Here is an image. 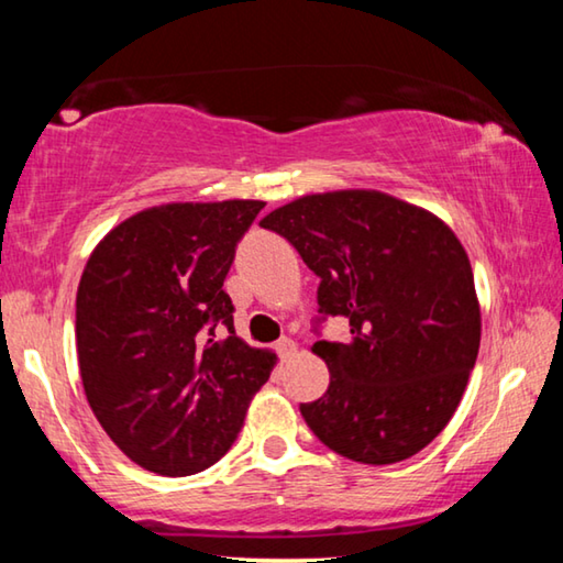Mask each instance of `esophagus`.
<instances>
[{"label": "esophagus", "instance_id": "esophagus-1", "mask_svg": "<svg viewBox=\"0 0 563 563\" xmlns=\"http://www.w3.org/2000/svg\"><path fill=\"white\" fill-rule=\"evenodd\" d=\"M275 350H278V355L283 360H288L290 355H295V342L290 338H283V340H278V345H275Z\"/></svg>", "mask_w": 563, "mask_h": 563}]
</instances>
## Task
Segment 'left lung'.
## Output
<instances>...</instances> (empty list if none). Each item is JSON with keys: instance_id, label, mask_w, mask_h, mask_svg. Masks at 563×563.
I'll return each mask as SVG.
<instances>
[{"instance_id": "obj_1", "label": "left lung", "mask_w": 563, "mask_h": 563, "mask_svg": "<svg viewBox=\"0 0 563 563\" xmlns=\"http://www.w3.org/2000/svg\"><path fill=\"white\" fill-rule=\"evenodd\" d=\"M263 228L288 238L320 278L322 316L350 320L347 342L318 340L330 387L300 405L332 452L395 464L424 450L460 407L482 338L466 251L424 208L379 190L302 196Z\"/></svg>"}]
</instances>
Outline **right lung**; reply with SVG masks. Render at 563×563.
<instances>
[{
    "instance_id": "obj_1",
    "label": "right lung",
    "mask_w": 563,
    "mask_h": 563,
    "mask_svg": "<svg viewBox=\"0 0 563 563\" xmlns=\"http://www.w3.org/2000/svg\"><path fill=\"white\" fill-rule=\"evenodd\" d=\"M263 201L164 203L93 247L76 290L84 393L103 432L161 476L231 450L275 352L235 335L223 280Z\"/></svg>"
}]
</instances>
